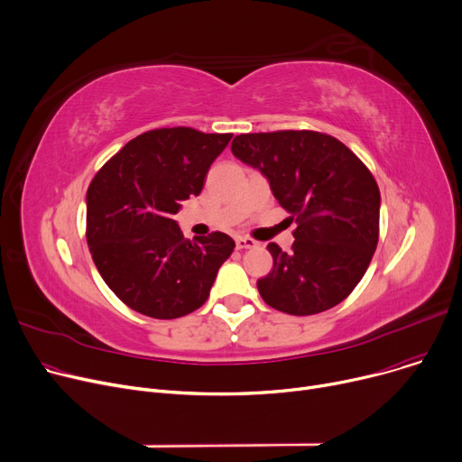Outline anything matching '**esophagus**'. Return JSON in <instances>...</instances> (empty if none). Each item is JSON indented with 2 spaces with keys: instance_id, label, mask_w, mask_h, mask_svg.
Returning a JSON list of instances; mask_svg holds the SVG:
<instances>
[{
  "instance_id": "34e87169",
  "label": "esophagus",
  "mask_w": 462,
  "mask_h": 462,
  "mask_svg": "<svg viewBox=\"0 0 462 462\" xmlns=\"http://www.w3.org/2000/svg\"><path fill=\"white\" fill-rule=\"evenodd\" d=\"M236 248L238 250H248V248H257L259 242L254 240V238H248V236H236Z\"/></svg>"
}]
</instances>
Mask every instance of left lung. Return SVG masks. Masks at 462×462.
I'll list each match as a JSON object with an SVG mask.
<instances>
[{"mask_svg": "<svg viewBox=\"0 0 462 462\" xmlns=\"http://www.w3.org/2000/svg\"><path fill=\"white\" fill-rule=\"evenodd\" d=\"M231 152L259 170L296 222L291 252L276 242L257 282L263 300L289 315L327 311L355 291L378 242L381 192L364 162L334 135L278 130L235 135Z\"/></svg>", "mask_w": 462, "mask_h": 462, "instance_id": "obj_1", "label": "left lung"}]
</instances>
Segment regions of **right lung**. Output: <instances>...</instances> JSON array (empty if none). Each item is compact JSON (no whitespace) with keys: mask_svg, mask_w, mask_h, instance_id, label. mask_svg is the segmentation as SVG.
<instances>
[{"mask_svg":"<svg viewBox=\"0 0 462 462\" xmlns=\"http://www.w3.org/2000/svg\"><path fill=\"white\" fill-rule=\"evenodd\" d=\"M233 134L156 128L130 140L88 188V244L106 285L130 310L177 319L199 310L235 250L220 231L184 238L173 214L199 196Z\"/></svg>","mask_w":462,"mask_h":462,"instance_id":"1","label":"right lung"}]
</instances>
